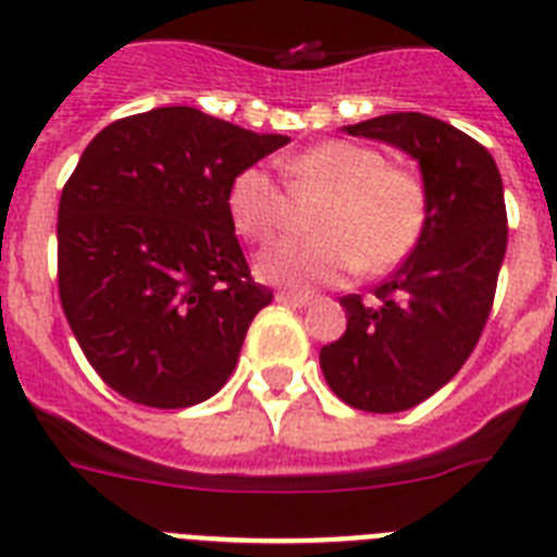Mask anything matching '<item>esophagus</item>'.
<instances>
[{
	"instance_id": "obj_1",
	"label": "esophagus",
	"mask_w": 557,
	"mask_h": 557,
	"mask_svg": "<svg viewBox=\"0 0 557 557\" xmlns=\"http://www.w3.org/2000/svg\"><path fill=\"white\" fill-rule=\"evenodd\" d=\"M275 301L287 304V307H307V304L312 301V296H307V293H289V289H282V293L275 296Z\"/></svg>"
}]
</instances>
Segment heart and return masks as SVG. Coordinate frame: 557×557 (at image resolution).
<instances>
[{"label": "heart", "instance_id": "heart-1", "mask_svg": "<svg viewBox=\"0 0 557 557\" xmlns=\"http://www.w3.org/2000/svg\"><path fill=\"white\" fill-rule=\"evenodd\" d=\"M296 194H324L312 236L278 239L256 259L270 284L312 289L349 273H386L414 253L431 216L425 180L388 163L374 146L324 140L284 163ZM233 227L250 242H270L289 220L284 188L259 165L242 169L227 188Z\"/></svg>", "mask_w": 557, "mask_h": 557}]
</instances>
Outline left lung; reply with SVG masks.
<instances>
[{
    "label": "left lung",
    "instance_id": "1",
    "mask_svg": "<svg viewBox=\"0 0 557 557\" xmlns=\"http://www.w3.org/2000/svg\"><path fill=\"white\" fill-rule=\"evenodd\" d=\"M346 132L414 157L431 199L414 253L372 301L341 298L346 332L321 349L341 400L394 414L440 392L476 349L507 250L505 185L482 143L431 115L394 112Z\"/></svg>",
    "mask_w": 557,
    "mask_h": 557
}]
</instances>
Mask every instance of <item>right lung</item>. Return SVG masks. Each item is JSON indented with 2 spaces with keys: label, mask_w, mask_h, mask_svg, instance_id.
<instances>
[{
  "label": "right lung",
  "mask_w": 557,
  "mask_h": 557,
  "mask_svg": "<svg viewBox=\"0 0 557 557\" xmlns=\"http://www.w3.org/2000/svg\"><path fill=\"white\" fill-rule=\"evenodd\" d=\"M194 107L121 117L92 137L59 202V296L109 388L149 408L208 400L273 301L250 278L227 188L287 146Z\"/></svg>",
  "instance_id": "right-lung-1"
}]
</instances>
